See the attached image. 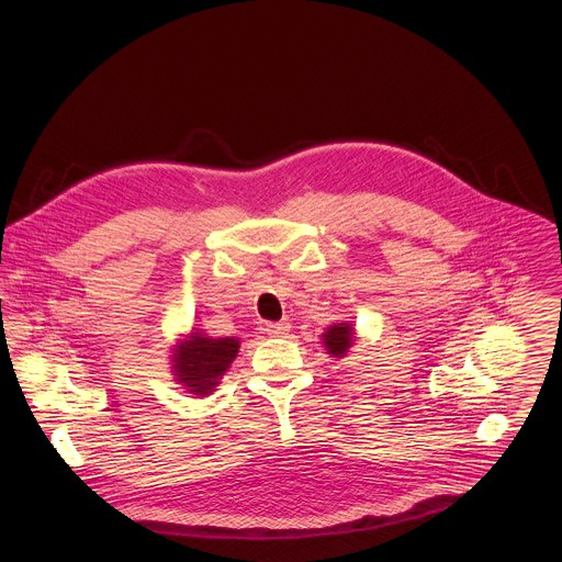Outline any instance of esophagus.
<instances>
[{"mask_svg":"<svg viewBox=\"0 0 562 562\" xmlns=\"http://www.w3.org/2000/svg\"><path fill=\"white\" fill-rule=\"evenodd\" d=\"M265 331H267L269 336H284V334L291 331V323H289L286 318L276 321V323H267V325H265Z\"/></svg>","mask_w":562,"mask_h":562,"instance_id":"obj_1","label":"esophagus"}]
</instances>
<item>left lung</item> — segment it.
I'll use <instances>...</instances> for the list:
<instances>
[{"instance_id":"1","label":"left lung","mask_w":562,"mask_h":562,"mask_svg":"<svg viewBox=\"0 0 562 562\" xmlns=\"http://www.w3.org/2000/svg\"><path fill=\"white\" fill-rule=\"evenodd\" d=\"M353 338H356V331L351 323H334L323 334V345L331 358H345L353 345Z\"/></svg>"}]
</instances>
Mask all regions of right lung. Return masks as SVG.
I'll list each match as a JSON object with an SVG mask.
<instances>
[{
    "label": "right lung",
    "instance_id": "right-lung-1",
    "mask_svg": "<svg viewBox=\"0 0 562 562\" xmlns=\"http://www.w3.org/2000/svg\"><path fill=\"white\" fill-rule=\"evenodd\" d=\"M239 353L237 338H211L202 331H191L188 340L175 347L172 373L191 394L206 396L215 390L222 374L226 373Z\"/></svg>",
    "mask_w": 562,
    "mask_h": 562
}]
</instances>
